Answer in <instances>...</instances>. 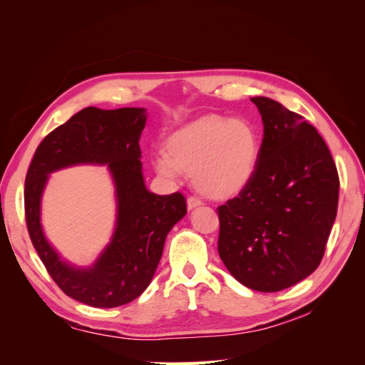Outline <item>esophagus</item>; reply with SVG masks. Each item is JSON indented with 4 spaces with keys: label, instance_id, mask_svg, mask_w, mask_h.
<instances>
[{
    "label": "esophagus",
    "instance_id": "esophagus-1",
    "mask_svg": "<svg viewBox=\"0 0 365 365\" xmlns=\"http://www.w3.org/2000/svg\"><path fill=\"white\" fill-rule=\"evenodd\" d=\"M201 205H202V202L200 200H196V197H189V200H187V208H189V210L197 208Z\"/></svg>",
    "mask_w": 365,
    "mask_h": 365
}]
</instances>
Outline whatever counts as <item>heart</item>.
<instances>
[{"mask_svg":"<svg viewBox=\"0 0 365 365\" xmlns=\"http://www.w3.org/2000/svg\"><path fill=\"white\" fill-rule=\"evenodd\" d=\"M163 153L153 160L161 176L190 175L196 192L210 200H228L247 189L256 175L260 137L250 120L202 115L170 132Z\"/></svg>","mask_w":365,"mask_h":365,"instance_id":"1","label":"heart"}]
</instances>
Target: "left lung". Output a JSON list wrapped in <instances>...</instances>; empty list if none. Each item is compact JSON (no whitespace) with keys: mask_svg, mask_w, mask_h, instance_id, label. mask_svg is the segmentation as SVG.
<instances>
[{"mask_svg":"<svg viewBox=\"0 0 365 365\" xmlns=\"http://www.w3.org/2000/svg\"><path fill=\"white\" fill-rule=\"evenodd\" d=\"M251 102L263 121L260 160L247 189L217 207V251L247 288L277 292L322 262L339 178L323 137L302 115L268 97Z\"/></svg>","mask_w":365,"mask_h":365,"instance_id":"obj_1","label":"left lung"}]
</instances>
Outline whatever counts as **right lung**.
<instances>
[{"instance_id": "1", "label": "right lung", "mask_w": 365, "mask_h": 365, "mask_svg": "<svg viewBox=\"0 0 365 365\" xmlns=\"http://www.w3.org/2000/svg\"><path fill=\"white\" fill-rule=\"evenodd\" d=\"M146 109L88 106L41 141L26 176L24 207L31 244L59 288L93 307L123 306L149 286L164 240L187 213L180 193L155 195L141 172L140 137ZM76 163H108L116 185L118 222L110 245L93 267L63 262L43 236L40 196L48 175Z\"/></svg>"}]
</instances>
